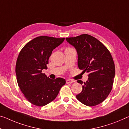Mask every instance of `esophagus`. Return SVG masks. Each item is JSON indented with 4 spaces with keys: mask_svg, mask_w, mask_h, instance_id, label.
Wrapping results in <instances>:
<instances>
[{
    "mask_svg": "<svg viewBox=\"0 0 129 129\" xmlns=\"http://www.w3.org/2000/svg\"><path fill=\"white\" fill-rule=\"evenodd\" d=\"M75 81L71 80V79H67L66 80V84H71V83L74 82Z\"/></svg>",
    "mask_w": 129,
    "mask_h": 129,
    "instance_id": "34e87169",
    "label": "esophagus"
}]
</instances>
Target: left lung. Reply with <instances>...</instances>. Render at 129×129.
I'll list each match as a JSON object with an SVG mask.
<instances>
[{"label": "left lung", "mask_w": 129, "mask_h": 129, "mask_svg": "<svg viewBox=\"0 0 129 129\" xmlns=\"http://www.w3.org/2000/svg\"><path fill=\"white\" fill-rule=\"evenodd\" d=\"M66 40L77 50L78 68L89 73L77 99L87 106L100 104L108 97L114 83L115 68L110 52L98 39L87 34ZM77 82L83 84L81 80Z\"/></svg>", "instance_id": "8db88e82"}]
</instances>
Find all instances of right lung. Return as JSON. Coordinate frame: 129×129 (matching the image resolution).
Returning a JSON list of instances; mask_svg holds the SVG:
<instances>
[{
  "label": "right lung",
  "instance_id": "add662e5",
  "mask_svg": "<svg viewBox=\"0 0 129 129\" xmlns=\"http://www.w3.org/2000/svg\"><path fill=\"white\" fill-rule=\"evenodd\" d=\"M64 40L45 36L36 37L19 53L15 66L18 85L25 98L35 106H44L52 102L66 84L64 79L52 80L42 73L47 69L52 51Z\"/></svg>",
  "mask_w": 129,
  "mask_h": 129
}]
</instances>
